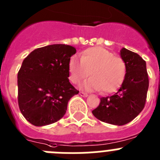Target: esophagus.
I'll list each match as a JSON object with an SVG mask.
<instances>
[{
	"mask_svg": "<svg viewBox=\"0 0 160 160\" xmlns=\"http://www.w3.org/2000/svg\"><path fill=\"white\" fill-rule=\"evenodd\" d=\"M79 94L81 95L82 97H85V98H86V97H87V96H88L87 93H84V92H80V93H79Z\"/></svg>",
	"mask_w": 160,
	"mask_h": 160,
	"instance_id": "34e87169",
	"label": "esophagus"
}]
</instances>
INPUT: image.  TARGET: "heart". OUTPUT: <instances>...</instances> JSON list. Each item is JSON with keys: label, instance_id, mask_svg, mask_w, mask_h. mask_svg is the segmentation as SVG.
<instances>
[{"label": "heart", "instance_id": "b5f03b06", "mask_svg": "<svg viewBox=\"0 0 160 160\" xmlns=\"http://www.w3.org/2000/svg\"><path fill=\"white\" fill-rule=\"evenodd\" d=\"M70 81L78 84L86 78L82 87L86 90H99L112 93L122 85L126 75V64L122 58L102 48H87L82 53L80 60L72 57L69 61Z\"/></svg>", "mask_w": 160, "mask_h": 160}]
</instances>
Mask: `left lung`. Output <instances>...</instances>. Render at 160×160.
<instances>
[{
	"instance_id": "1",
	"label": "left lung",
	"mask_w": 160,
	"mask_h": 160,
	"mask_svg": "<svg viewBox=\"0 0 160 160\" xmlns=\"http://www.w3.org/2000/svg\"><path fill=\"white\" fill-rule=\"evenodd\" d=\"M121 57L126 64V75L121 88L112 96L101 98L92 111L98 120L115 125L132 121L144 108L149 81L146 62L138 55L123 48Z\"/></svg>"
}]
</instances>
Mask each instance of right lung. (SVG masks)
Masks as SVG:
<instances>
[{"label": "right lung", "instance_id": "right-lung-1", "mask_svg": "<svg viewBox=\"0 0 160 160\" xmlns=\"http://www.w3.org/2000/svg\"><path fill=\"white\" fill-rule=\"evenodd\" d=\"M76 53L72 46L52 44L32 51L17 75L19 108L35 126L53 124L65 115L75 88L69 82V61Z\"/></svg>", "mask_w": 160, "mask_h": 160}]
</instances>
